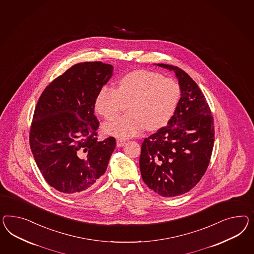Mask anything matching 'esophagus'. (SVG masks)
<instances>
[{
  "label": "esophagus",
  "instance_id": "esophagus-1",
  "mask_svg": "<svg viewBox=\"0 0 254 254\" xmlns=\"http://www.w3.org/2000/svg\"><path fill=\"white\" fill-rule=\"evenodd\" d=\"M126 143V141L124 140V139H121V138H118L117 139V147H122Z\"/></svg>",
  "mask_w": 254,
  "mask_h": 254
}]
</instances>
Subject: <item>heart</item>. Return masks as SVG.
<instances>
[{
  "label": "heart",
  "instance_id": "b5f03b06",
  "mask_svg": "<svg viewBox=\"0 0 254 254\" xmlns=\"http://www.w3.org/2000/svg\"><path fill=\"white\" fill-rule=\"evenodd\" d=\"M181 90L173 78L157 72L138 69L124 75L117 89L103 86L95 99V109L102 117L113 120L118 117L126 103L130 115L104 125L110 136L128 138L145 128L151 130L165 127L174 116Z\"/></svg>",
  "mask_w": 254,
  "mask_h": 254
}]
</instances>
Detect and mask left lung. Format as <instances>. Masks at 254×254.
Wrapping results in <instances>:
<instances>
[{"label":"left lung","instance_id":"1","mask_svg":"<svg viewBox=\"0 0 254 254\" xmlns=\"http://www.w3.org/2000/svg\"><path fill=\"white\" fill-rule=\"evenodd\" d=\"M173 71L181 90L178 107L166 127L146 137L139 168L145 184L162 197H176L197 185L210 163L214 141L213 118L199 86L182 69Z\"/></svg>","mask_w":254,"mask_h":254}]
</instances>
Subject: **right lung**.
Segmentation results:
<instances>
[{"mask_svg": "<svg viewBox=\"0 0 254 254\" xmlns=\"http://www.w3.org/2000/svg\"><path fill=\"white\" fill-rule=\"evenodd\" d=\"M114 66L76 64L55 78L40 97L29 134L35 162L49 185L65 194L93 188L107 169L116 138H97L95 99Z\"/></svg>", "mask_w": 254, "mask_h": 254, "instance_id": "obj_1", "label": "right lung"}]
</instances>
